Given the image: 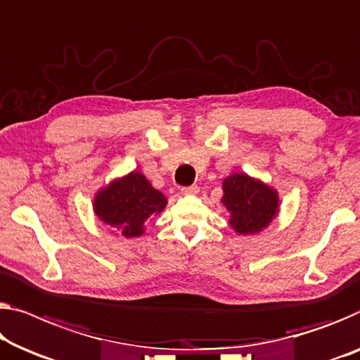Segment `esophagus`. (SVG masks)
Listing matches in <instances>:
<instances>
[{"label": "esophagus", "mask_w": 360, "mask_h": 360, "mask_svg": "<svg viewBox=\"0 0 360 360\" xmlns=\"http://www.w3.org/2000/svg\"><path fill=\"white\" fill-rule=\"evenodd\" d=\"M181 192L184 195H197L198 194V187L197 186H189V187H182Z\"/></svg>", "instance_id": "34e87169"}]
</instances>
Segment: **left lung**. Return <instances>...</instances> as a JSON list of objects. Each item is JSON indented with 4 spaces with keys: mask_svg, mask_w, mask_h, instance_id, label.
<instances>
[{
    "mask_svg": "<svg viewBox=\"0 0 360 360\" xmlns=\"http://www.w3.org/2000/svg\"><path fill=\"white\" fill-rule=\"evenodd\" d=\"M223 205L229 212V224L238 234H257L276 217L278 192L259 179L234 173L223 181Z\"/></svg>",
    "mask_w": 360,
    "mask_h": 360,
    "instance_id": "left-lung-1",
    "label": "left lung"
}]
</instances>
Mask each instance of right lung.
<instances>
[{"instance_id": "add662e5", "label": "right lung", "mask_w": 360, "mask_h": 360, "mask_svg": "<svg viewBox=\"0 0 360 360\" xmlns=\"http://www.w3.org/2000/svg\"><path fill=\"white\" fill-rule=\"evenodd\" d=\"M166 203V197L152 187L146 176L132 171L96 192L94 212L124 238H139L146 231L143 223L152 214L162 213Z\"/></svg>"}]
</instances>
